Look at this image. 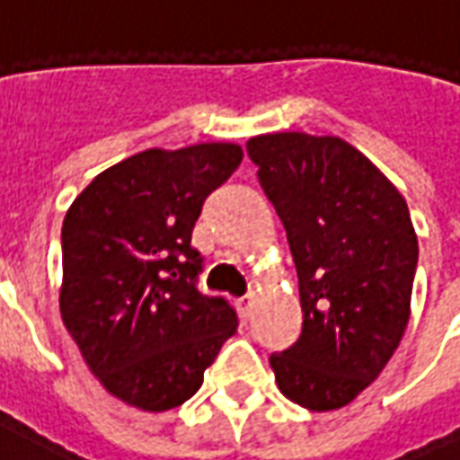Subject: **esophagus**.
<instances>
[{
    "instance_id": "obj_1",
    "label": "esophagus",
    "mask_w": 460,
    "mask_h": 460,
    "mask_svg": "<svg viewBox=\"0 0 460 460\" xmlns=\"http://www.w3.org/2000/svg\"><path fill=\"white\" fill-rule=\"evenodd\" d=\"M251 305H253V300H251V298H241L239 300V310L243 313V315H249Z\"/></svg>"
}]
</instances>
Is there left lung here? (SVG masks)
Segmentation results:
<instances>
[{
  "instance_id": "left-lung-1",
  "label": "left lung",
  "mask_w": 460,
  "mask_h": 460,
  "mask_svg": "<svg viewBox=\"0 0 460 460\" xmlns=\"http://www.w3.org/2000/svg\"><path fill=\"white\" fill-rule=\"evenodd\" d=\"M298 270L303 330L270 355L283 396L310 411L349 404L402 342L419 243L392 181L349 142L273 132L246 142Z\"/></svg>"
}]
</instances>
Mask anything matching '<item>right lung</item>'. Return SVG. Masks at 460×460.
Returning a JSON list of instances; mask_svg holds the SVG:
<instances>
[{
  "mask_svg": "<svg viewBox=\"0 0 460 460\" xmlns=\"http://www.w3.org/2000/svg\"><path fill=\"white\" fill-rule=\"evenodd\" d=\"M241 160L234 142L152 147L101 172L66 211L61 318L125 404H184L236 332V310L197 290L204 259L191 229Z\"/></svg>",
  "mask_w": 460,
  "mask_h": 460,
  "instance_id": "right-lung-1",
  "label": "right lung"
}]
</instances>
